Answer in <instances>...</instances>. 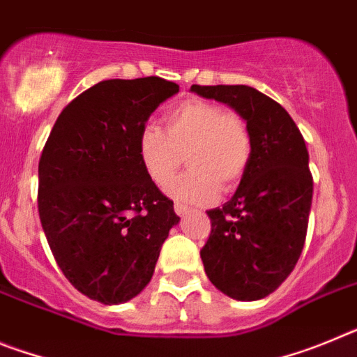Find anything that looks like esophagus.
<instances>
[{
	"label": "esophagus",
	"mask_w": 357,
	"mask_h": 357,
	"mask_svg": "<svg viewBox=\"0 0 357 357\" xmlns=\"http://www.w3.org/2000/svg\"><path fill=\"white\" fill-rule=\"evenodd\" d=\"M173 209H175V213L178 214V216H184V214L189 211V207L185 206V204H181V202H175V206H173Z\"/></svg>",
	"instance_id": "esophagus-1"
}]
</instances>
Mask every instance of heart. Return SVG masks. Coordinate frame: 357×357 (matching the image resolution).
<instances>
[{
    "mask_svg": "<svg viewBox=\"0 0 357 357\" xmlns=\"http://www.w3.org/2000/svg\"><path fill=\"white\" fill-rule=\"evenodd\" d=\"M144 172L157 185H168L183 159L192 168L168 188L191 204H211L220 189L232 193L247 175L254 135L245 116L202 98L176 103L166 114V128L148 123L137 139Z\"/></svg>",
    "mask_w": 357,
    "mask_h": 357,
    "instance_id": "obj_1",
    "label": "heart"
}]
</instances>
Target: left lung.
Masks as SVG:
<instances>
[{"instance_id": "1", "label": "left lung", "mask_w": 357, "mask_h": 357, "mask_svg": "<svg viewBox=\"0 0 357 357\" xmlns=\"http://www.w3.org/2000/svg\"><path fill=\"white\" fill-rule=\"evenodd\" d=\"M245 116L254 135L250 168L225 206L207 211L200 257L209 280L236 301L275 291L304 248L313 175L301 130L275 100L248 85H191Z\"/></svg>"}]
</instances>
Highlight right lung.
<instances>
[{"label": "right lung", "instance_id": "1", "mask_svg": "<svg viewBox=\"0 0 357 357\" xmlns=\"http://www.w3.org/2000/svg\"><path fill=\"white\" fill-rule=\"evenodd\" d=\"M178 85L159 77L103 80L56 118L39 160L37 206L66 279L102 304L139 295L181 218L144 172L137 139Z\"/></svg>", "mask_w": 357, "mask_h": 357}]
</instances>
